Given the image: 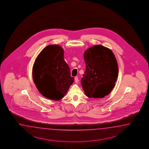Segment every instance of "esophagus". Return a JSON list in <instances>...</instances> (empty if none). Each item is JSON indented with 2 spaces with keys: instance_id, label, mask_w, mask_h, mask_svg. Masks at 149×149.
<instances>
[{
  "instance_id": "34e87169",
  "label": "esophagus",
  "mask_w": 149,
  "mask_h": 149,
  "mask_svg": "<svg viewBox=\"0 0 149 149\" xmlns=\"http://www.w3.org/2000/svg\"><path fill=\"white\" fill-rule=\"evenodd\" d=\"M75 81L76 83H78L79 82V79L77 77H75Z\"/></svg>"
}]
</instances>
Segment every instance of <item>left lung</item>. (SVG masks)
Here are the masks:
<instances>
[{
  "label": "left lung",
  "instance_id": "left-lung-1",
  "mask_svg": "<svg viewBox=\"0 0 149 149\" xmlns=\"http://www.w3.org/2000/svg\"><path fill=\"white\" fill-rule=\"evenodd\" d=\"M86 70L81 85L88 98H102L115 85L118 73L117 61L113 51L101 45H95L84 52Z\"/></svg>",
  "mask_w": 149,
  "mask_h": 149
}]
</instances>
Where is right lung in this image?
<instances>
[{
	"mask_svg": "<svg viewBox=\"0 0 149 149\" xmlns=\"http://www.w3.org/2000/svg\"><path fill=\"white\" fill-rule=\"evenodd\" d=\"M32 76L41 94L53 100L62 99L74 81L64 59V50L57 44L47 46L38 54L33 66Z\"/></svg>",
	"mask_w": 149,
	"mask_h": 149,
	"instance_id": "add662e5",
	"label": "right lung"
}]
</instances>
